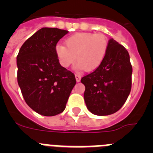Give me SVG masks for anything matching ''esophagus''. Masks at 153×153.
<instances>
[{
  "label": "esophagus",
  "mask_w": 153,
  "mask_h": 153,
  "mask_svg": "<svg viewBox=\"0 0 153 153\" xmlns=\"http://www.w3.org/2000/svg\"><path fill=\"white\" fill-rule=\"evenodd\" d=\"M75 77H76V82H79L81 79V75L79 74H75Z\"/></svg>",
  "instance_id": "esophagus-1"
}]
</instances>
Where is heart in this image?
<instances>
[{
    "label": "heart",
    "instance_id": "heart-1",
    "mask_svg": "<svg viewBox=\"0 0 153 153\" xmlns=\"http://www.w3.org/2000/svg\"><path fill=\"white\" fill-rule=\"evenodd\" d=\"M65 44L55 47L60 64L68 67L76 59L77 67L86 71H93L102 64L108 49V40L102 33H76L66 39Z\"/></svg>",
    "mask_w": 153,
    "mask_h": 153
}]
</instances>
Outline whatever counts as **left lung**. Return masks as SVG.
I'll list each match as a JSON object with an SVG mask.
<instances>
[{
    "instance_id": "obj_1",
    "label": "left lung",
    "mask_w": 153,
    "mask_h": 153,
    "mask_svg": "<svg viewBox=\"0 0 153 153\" xmlns=\"http://www.w3.org/2000/svg\"><path fill=\"white\" fill-rule=\"evenodd\" d=\"M132 68L128 51L113 39L102 64L81 79L89 111L97 116L116 113L123 106L131 91Z\"/></svg>"
}]
</instances>
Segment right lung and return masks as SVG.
<instances>
[{
  "label": "right lung",
  "mask_w": 153,
  "mask_h": 153,
  "mask_svg": "<svg viewBox=\"0 0 153 153\" xmlns=\"http://www.w3.org/2000/svg\"><path fill=\"white\" fill-rule=\"evenodd\" d=\"M69 31L43 27L24 42L17 56V83L28 106L53 117L66 108L76 84L71 71L59 63L55 47Z\"/></svg>",
  "instance_id": "add662e5"
}]
</instances>
